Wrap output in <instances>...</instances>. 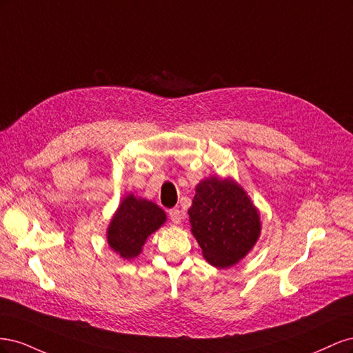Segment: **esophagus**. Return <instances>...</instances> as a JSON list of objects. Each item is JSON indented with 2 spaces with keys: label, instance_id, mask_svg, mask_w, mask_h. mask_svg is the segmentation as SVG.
I'll return each mask as SVG.
<instances>
[{
  "label": "esophagus",
  "instance_id": "34e87169",
  "mask_svg": "<svg viewBox=\"0 0 353 353\" xmlns=\"http://www.w3.org/2000/svg\"><path fill=\"white\" fill-rule=\"evenodd\" d=\"M169 216H170V221H172L174 223H181V221L184 219V212L179 209H170Z\"/></svg>",
  "mask_w": 353,
  "mask_h": 353
}]
</instances>
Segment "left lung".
<instances>
[{
    "label": "left lung",
    "mask_w": 353,
    "mask_h": 353,
    "mask_svg": "<svg viewBox=\"0 0 353 353\" xmlns=\"http://www.w3.org/2000/svg\"><path fill=\"white\" fill-rule=\"evenodd\" d=\"M188 215L203 258L215 268L239 263L261 237L259 209L231 176L201 179Z\"/></svg>",
    "instance_id": "1"
}]
</instances>
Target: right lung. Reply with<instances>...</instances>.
<instances>
[{"mask_svg":"<svg viewBox=\"0 0 353 353\" xmlns=\"http://www.w3.org/2000/svg\"><path fill=\"white\" fill-rule=\"evenodd\" d=\"M166 222V213L152 200L126 194L105 231L109 248L122 259H135L147 239Z\"/></svg>","mask_w":353,"mask_h":353,"instance_id":"obj_1","label":"right lung"}]
</instances>
